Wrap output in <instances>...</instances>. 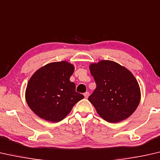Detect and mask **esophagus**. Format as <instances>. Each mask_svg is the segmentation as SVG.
<instances>
[{"label":"esophagus","mask_w":160,"mask_h":160,"mask_svg":"<svg viewBox=\"0 0 160 160\" xmlns=\"http://www.w3.org/2000/svg\"><path fill=\"white\" fill-rule=\"evenodd\" d=\"M83 95H84L86 98H88V96H89V93H88V92H86V93H84V94H83Z\"/></svg>","instance_id":"esophagus-1"}]
</instances>
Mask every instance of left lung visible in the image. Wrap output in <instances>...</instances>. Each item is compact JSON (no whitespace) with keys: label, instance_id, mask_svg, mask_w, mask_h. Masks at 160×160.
I'll list each match as a JSON object with an SVG mask.
<instances>
[{"label":"left lung","instance_id":"obj_1","mask_svg":"<svg viewBox=\"0 0 160 160\" xmlns=\"http://www.w3.org/2000/svg\"><path fill=\"white\" fill-rule=\"evenodd\" d=\"M96 88L88 97L102 118L118 122L133 113L140 101L137 80L126 68L116 62L103 60L90 65Z\"/></svg>","mask_w":160,"mask_h":160}]
</instances>
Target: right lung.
I'll use <instances>...</instances> for the list:
<instances>
[{
  "label": "right lung",
  "mask_w": 160,
  "mask_h": 160,
  "mask_svg": "<svg viewBox=\"0 0 160 160\" xmlns=\"http://www.w3.org/2000/svg\"><path fill=\"white\" fill-rule=\"evenodd\" d=\"M74 71L70 63L52 62L40 68L28 83L25 98L31 110L48 121L59 122L84 96L76 91L69 78Z\"/></svg>",
  "instance_id": "add662e5"
}]
</instances>
